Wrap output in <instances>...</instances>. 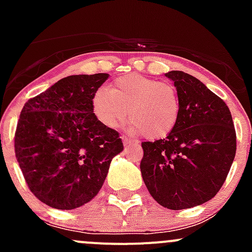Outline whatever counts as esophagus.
<instances>
[{"mask_svg":"<svg viewBox=\"0 0 252 252\" xmlns=\"http://www.w3.org/2000/svg\"><path fill=\"white\" fill-rule=\"evenodd\" d=\"M122 141H123V144L126 145H129V144H133V140H131V139H129V138H126V136H122Z\"/></svg>","mask_w":252,"mask_h":252,"instance_id":"esophagus-1","label":"esophagus"}]
</instances>
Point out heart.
I'll return each instance as SVG.
<instances>
[{
  "instance_id": "b5f03b06",
  "label": "heart",
  "mask_w": 252,
  "mask_h": 252,
  "mask_svg": "<svg viewBox=\"0 0 252 252\" xmlns=\"http://www.w3.org/2000/svg\"><path fill=\"white\" fill-rule=\"evenodd\" d=\"M96 118L117 128L130 117V131L156 140L168 136L182 113V100L174 85L139 73L117 78L110 89L100 88L93 97Z\"/></svg>"
}]
</instances>
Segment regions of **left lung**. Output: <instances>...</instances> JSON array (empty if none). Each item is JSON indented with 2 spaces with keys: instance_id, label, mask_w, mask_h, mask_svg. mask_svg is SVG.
Listing matches in <instances>:
<instances>
[{
  "instance_id": "left-lung-1",
  "label": "left lung",
  "mask_w": 252,
  "mask_h": 252,
  "mask_svg": "<svg viewBox=\"0 0 252 252\" xmlns=\"http://www.w3.org/2000/svg\"><path fill=\"white\" fill-rule=\"evenodd\" d=\"M182 100L177 126L166 139L145 141L140 163L151 196L169 210H185L212 199L235 157L236 134L224 101L188 73L172 70Z\"/></svg>"
}]
</instances>
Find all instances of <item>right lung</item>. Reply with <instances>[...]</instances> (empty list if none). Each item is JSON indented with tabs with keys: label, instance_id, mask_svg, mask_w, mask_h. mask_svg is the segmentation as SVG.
I'll return each mask as SVG.
<instances>
[{
	"label": "right lung",
	"instance_id": "obj_1",
	"mask_svg": "<svg viewBox=\"0 0 252 252\" xmlns=\"http://www.w3.org/2000/svg\"><path fill=\"white\" fill-rule=\"evenodd\" d=\"M106 73L69 75L28 100L14 135L17 161L30 191L57 210H73L97 195L112 158L123 151L118 131L93 110Z\"/></svg>",
	"mask_w": 252,
	"mask_h": 252
}]
</instances>
